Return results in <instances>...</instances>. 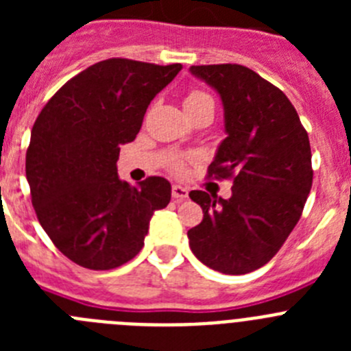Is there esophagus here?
Returning <instances> with one entry per match:
<instances>
[{
  "label": "esophagus",
  "instance_id": "obj_1",
  "mask_svg": "<svg viewBox=\"0 0 351 351\" xmlns=\"http://www.w3.org/2000/svg\"><path fill=\"white\" fill-rule=\"evenodd\" d=\"M172 197L173 200H178V202H182V200H186L188 198V190H186L184 186H172Z\"/></svg>",
  "mask_w": 351,
  "mask_h": 351
}]
</instances>
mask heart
<instances>
[{"instance_id": "1", "label": "heart", "mask_w": 351, "mask_h": 351, "mask_svg": "<svg viewBox=\"0 0 351 351\" xmlns=\"http://www.w3.org/2000/svg\"><path fill=\"white\" fill-rule=\"evenodd\" d=\"M207 101H213V98H210L209 93L202 91V89H190V91L186 93L184 107H186V110L190 112V110L200 107L202 104H207ZM193 160H195L193 154L178 156L176 160L172 161V163H170V170H172V173H176V176H184L186 170H188V163H191Z\"/></svg>"}]
</instances>
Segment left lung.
Wrapping results in <instances>:
<instances>
[{
    "mask_svg": "<svg viewBox=\"0 0 351 351\" xmlns=\"http://www.w3.org/2000/svg\"><path fill=\"white\" fill-rule=\"evenodd\" d=\"M191 73L219 93L228 137L207 178L232 179L228 200L190 191L204 219L190 247L223 274L256 271L281 250L300 219L313 184L311 145L295 107L274 84L243 64H200Z\"/></svg>",
    "mask_w": 351,
    "mask_h": 351,
    "instance_id": "1",
    "label": "left lung"
}]
</instances>
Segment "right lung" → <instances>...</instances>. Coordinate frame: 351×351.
Masks as SVG:
<instances>
[{"mask_svg":"<svg viewBox=\"0 0 351 351\" xmlns=\"http://www.w3.org/2000/svg\"><path fill=\"white\" fill-rule=\"evenodd\" d=\"M181 68L100 61L61 86L36 117L26 151L31 202L54 246L80 267L108 271L130 262L154 210L169 206L167 179L132 186L119 181L116 163L151 100Z\"/></svg>","mask_w":351,"mask_h":351,"instance_id":"1","label":"right lung"}]
</instances>
